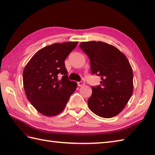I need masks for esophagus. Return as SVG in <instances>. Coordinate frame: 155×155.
<instances>
[{"label":"esophagus","instance_id":"1","mask_svg":"<svg viewBox=\"0 0 155 155\" xmlns=\"http://www.w3.org/2000/svg\"><path fill=\"white\" fill-rule=\"evenodd\" d=\"M77 84L78 87H82V86H84V83L83 81H81V82H78Z\"/></svg>","mask_w":155,"mask_h":155}]
</instances>
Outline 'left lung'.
<instances>
[{
    "label": "left lung",
    "mask_w": 155,
    "mask_h": 155,
    "mask_svg": "<svg viewBox=\"0 0 155 155\" xmlns=\"http://www.w3.org/2000/svg\"><path fill=\"white\" fill-rule=\"evenodd\" d=\"M80 47L90 58L92 73L101 77L100 86L92 87L88 107L101 117L117 116L133 94V72L129 61L117 48L103 42H82Z\"/></svg>",
    "instance_id": "8db88e82"
}]
</instances>
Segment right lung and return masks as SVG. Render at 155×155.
Instances as JSON below:
<instances>
[{"label":"right lung","mask_w":155,"mask_h":155,"mask_svg":"<svg viewBox=\"0 0 155 155\" xmlns=\"http://www.w3.org/2000/svg\"><path fill=\"white\" fill-rule=\"evenodd\" d=\"M78 42L54 43L42 48L32 56L23 71V86L28 101L47 117L61 113L77 83L68 80L65 58ZM58 74L64 75L61 80Z\"/></svg>","instance_id":"1"}]
</instances>
